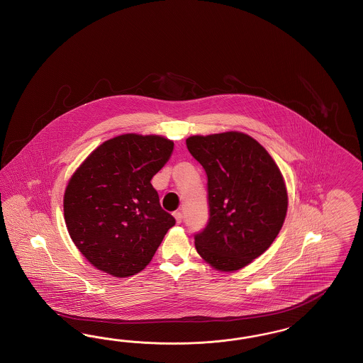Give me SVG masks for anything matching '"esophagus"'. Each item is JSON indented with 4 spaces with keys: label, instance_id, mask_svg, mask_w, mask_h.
Wrapping results in <instances>:
<instances>
[{
    "label": "esophagus",
    "instance_id": "esophagus-1",
    "mask_svg": "<svg viewBox=\"0 0 363 363\" xmlns=\"http://www.w3.org/2000/svg\"><path fill=\"white\" fill-rule=\"evenodd\" d=\"M174 218L175 221H177V224H181V223H182V213L174 212Z\"/></svg>",
    "mask_w": 363,
    "mask_h": 363
}]
</instances>
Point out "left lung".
<instances>
[{"label": "left lung", "instance_id": "obj_1", "mask_svg": "<svg viewBox=\"0 0 363 363\" xmlns=\"http://www.w3.org/2000/svg\"><path fill=\"white\" fill-rule=\"evenodd\" d=\"M208 175L209 221L194 236L196 250L214 269L233 272L271 247L286 214L284 178L253 138L226 131L186 139Z\"/></svg>", "mask_w": 363, "mask_h": 363}]
</instances>
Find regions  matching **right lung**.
I'll return each instance as SVG.
<instances>
[{
	"label": "right lung",
	"mask_w": 363,
	"mask_h": 363,
	"mask_svg": "<svg viewBox=\"0 0 363 363\" xmlns=\"http://www.w3.org/2000/svg\"><path fill=\"white\" fill-rule=\"evenodd\" d=\"M173 147L161 135L123 134L103 142L76 169L64 193V220L95 268L113 277L135 275L174 226L150 182Z\"/></svg>",
	"instance_id": "1"
}]
</instances>
